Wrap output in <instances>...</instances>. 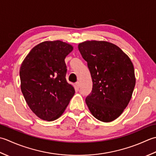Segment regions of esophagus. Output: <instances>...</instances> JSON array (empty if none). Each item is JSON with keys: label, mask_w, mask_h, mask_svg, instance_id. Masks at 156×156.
<instances>
[{"label": "esophagus", "mask_w": 156, "mask_h": 156, "mask_svg": "<svg viewBox=\"0 0 156 156\" xmlns=\"http://www.w3.org/2000/svg\"><path fill=\"white\" fill-rule=\"evenodd\" d=\"M75 86H76V87H77V89H79V87H80V86H81V85H80V83H79V81L76 82V83H75Z\"/></svg>", "instance_id": "34e87169"}]
</instances>
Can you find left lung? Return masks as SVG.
I'll list each match as a JSON object with an SVG mask.
<instances>
[{"label":"left lung","instance_id":"left-lung-1","mask_svg":"<svg viewBox=\"0 0 156 156\" xmlns=\"http://www.w3.org/2000/svg\"><path fill=\"white\" fill-rule=\"evenodd\" d=\"M78 48L87 62L93 82L85 99L88 108L100 121H112L126 108L134 90L131 60L119 47L105 41H86Z\"/></svg>","mask_w":156,"mask_h":156}]
</instances>
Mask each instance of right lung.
<instances>
[{"label":"right lung","instance_id":"right-lung-1","mask_svg":"<svg viewBox=\"0 0 156 156\" xmlns=\"http://www.w3.org/2000/svg\"><path fill=\"white\" fill-rule=\"evenodd\" d=\"M73 48L62 41H46L34 47L22 62V94L41 119L52 121L59 118L74 96V87L66 79L65 62Z\"/></svg>","mask_w":156,"mask_h":156}]
</instances>
